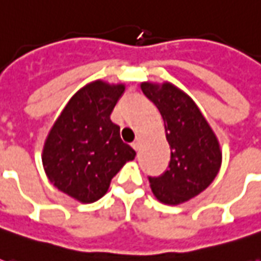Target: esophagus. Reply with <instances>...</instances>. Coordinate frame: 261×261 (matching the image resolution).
Returning a JSON list of instances; mask_svg holds the SVG:
<instances>
[{"label": "esophagus", "instance_id": "1", "mask_svg": "<svg viewBox=\"0 0 261 261\" xmlns=\"http://www.w3.org/2000/svg\"><path fill=\"white\" fill-rule=\"evenodd\" d=\"M131 147L134 148L136 151H138V149H140V140H136V141L131 144Z\"/></svg>", "mask_w": 261, "mask_h": 261}]
</instances>
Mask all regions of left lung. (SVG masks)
<instances>
[{
  "label": "left lung",
  "instance_id": "obj_1",
  "mask_svg": "<svg viewBox=\"0 0 261 261\" xmlns=\"http://www.w3.org/2000/svg\"><path fill=\"white\" fill-rule=\"evenodd\" d=\"M144 95L155 103L170 147L168 169L148 177L159 201L177 205L204 192L218 175L219 142L193 99L170 82H142Z\"/></svg>",
  "mask_w": 261,
  "mask_h": 261
}]
</instances>
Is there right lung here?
I'll return each instance as SVG.
<instances>
[{
  "mask_svg": "<svg viewBox=\"0 0 261 261\" xmlns=\"http://www.w3.org/2000/svg\"><path fill=\"white\" fill-rule=\"evenodd\" d=\"M123 84L95 81L69 99L43 148V166L60 192L81 202H93L108 192L113 176L136 158L110 120L123 95Z\"/></svg>",
  "mask_w": 261,
  "mask_h": 261,
  "instance_id": "right-lung-1",
  "label": "right lung"
}]
</instances>
